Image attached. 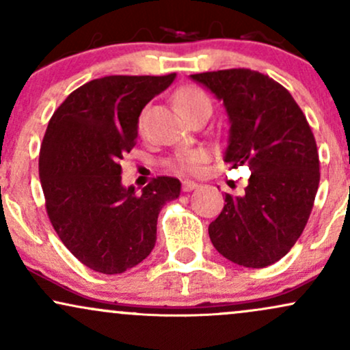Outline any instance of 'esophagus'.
I'll return each instance as SVG.
<instances>
[{
    "mask_svg": "<svg viewBox=\"0 0 350 350\" xmlns=\"http://www.w3.org/2000/svg\"><path fill=\"white\" fill-rule=\"evenodd\" d=\"M196 187H198V183H196V180H191V179H184L183 180V191L184 192L192 191V189H196Z\"/></svg>",
    "mask_w": 350,
    "mask_h": 350,
    "instance_id": "1",
    "label": "esophagus"
}]
</instances>
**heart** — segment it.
<instances>
[{
	"instance_id": "1",
	"label": "heart",
	"mask_w": 350,
	"mask_h": 350,
	"mask_svg": "<svg viewBox=\"0 0 350 350\" xmlns=\"http://www.w3.org/2000/svg\"><path fill=\"white\" fill-rule=\"evenodd\" d=\"M176 102L180 110L184 111V115H187V118L191 115L198 113L202 110H212V100L208 97V94L199 85H184L179 88L178 94H176ZM139 130H143L144 126V115H142L138 122ZM208 158L207 151L202 148H187V150H180L178 154L172 156L170 159V166L176 167V170L194 172L199 170V166L202 163H206Z\"/></svg>"
}]
</instances>
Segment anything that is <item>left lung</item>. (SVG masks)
<instances>
[{"label": "left lung", "instance_id": "1", "mask_svg": "<svg viewBox=\"0 0 350 350\" xmlns=\"http://www.w3.org/2000/svg\"><path fill=\"white\" fill-rule=\"evenodd\" d=\"M191 77L227 108L230 142L224 161L230 170L252 171L240 198L226 194L208 237L230 262L265 268L291 250L311 215L321 179L314 135L290 92L268 75L227 69Z\"/></svg>", "mask_w": 350, "mask_h": 350}]
</instances>
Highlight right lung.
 <instances>
[{
	"label": "right lung",
	"mask_w": 350,
	"mask_h": 350,
	"mask_svg": "<svg viewBox=\"0 0 350 350\" xmlns=\"http://www.w3.org/2000/svg\"><path fill=\"white\" fill-rule=\"evenodd\" d=\"M176 74L108 75L83 83L51 116L39 178L55 234L80 263L116 275L142 263L156 243L159 211L180 192L158 176L136 194L122 186V159L135 148L138 118Z\"/></svg>",
	"instance_id": "right-lung-1"
}]
</instances>
